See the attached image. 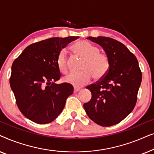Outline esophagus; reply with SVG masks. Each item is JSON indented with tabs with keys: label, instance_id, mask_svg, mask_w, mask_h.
<instances>
[{
	"label": "esophagus",
	"instance_id": "obj_1",
	"mask_svg": "<svg viewBox=\"0 0 154 154\" xmlns=\"http://www.w3.org/2000/svg\"><path fill=\"white\" fill-rule=\"evenodd\" d=\"M81 90V88L74 87V89H73V92H79Z\"/></svg>",
	"mask_w": 154,
	"mask_h": 154
}]
</instances>
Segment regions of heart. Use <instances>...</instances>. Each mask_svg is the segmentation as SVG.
<instances>
[{"instance_id": "obj_1", "label": "heart", "mask_w": 154, "mask_h": 154, "mask_svg": "<svg viewBox=\"0 0 154 154\" xmlns=\"http://www.w3.org/2000/svg\"><path fill=\"white\" fill-rule=\"evenodd\" d=\"M73 50L78 56L83 59L82 71L70 73L64 78V82L75 87H81L89 83L92 75L95 79H100L106 74L110 65L109 59L106 54L100 52V48L97 46L81 40L73 45ZM57 65L62 73H66L68 71V62L65 50H62L59 52Z\"/></svg>"}]
</instances>
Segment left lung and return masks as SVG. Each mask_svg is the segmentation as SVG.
<instances>
[{"label": "left lung", "instance_id": "1", "mask_svg": "<svg viewBox=\"0 0 154 154\" xmlns=\"http://www.w3.org/2000/svg\"><path fill=\"white\" fill-rule=\"evenodd\" d=\"M87 39L102 46L110 65L104 77L86 87L92 98L83 107L92 121L109 127L120 123L133 110L142 72L136 57L121 42L104 36Z\"/></svg>", "mask_w": 154, "mask_h": 154}]
</instances>
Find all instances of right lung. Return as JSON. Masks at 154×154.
Returning a JSON list of instances; mask_svg holds the SVG:
<instances>
[{
    "label": "right lung",
    "mask_w": 154,
    "mask_h": 154,
    "mask_svg": "<svg viewBox=\"0 0 154 154\" xmlns=\"http://www.w3.org/2000/svg\"><path fill=\"white\" fill-rule=\"evenodd\" d=\"M78 36L54 37L29 45L12 65L10 84L19 109L38 124L53 121L73 94L71 84H56L60 71L57 65L62 48Z\"/></svg>",
    "instance_id": "obj_1"
}]
</instances>
